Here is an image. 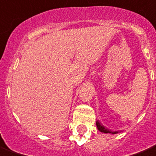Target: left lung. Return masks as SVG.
I'll return each mask as SVG.
<instances>
[{"instance_id": "left-lung-1", "label": "left lung", "mask_w": 156, "mask_h": 156, "mask_svg": "<svg viewBox=\"0 0 156 156\" xmlns=\"http://www.w3.org/2000/svg\"><path fill=\"white\" fill-rule=\"evenodd\" d=\"M96 126H97V129L99 130L101 132H104V133H112V134H116V133H118V131H109L108 129H107V128H105L103 126H101L99 121H96Z\"/></svg>"}]
</instances>
